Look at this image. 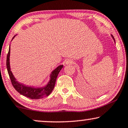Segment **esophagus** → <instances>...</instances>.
Instances as JSON below:
<instances>
[{"instance_id":"1","label":"esophagus","mask_w":128,"mask_h":128,"mask_svg":"<svg viewBox=\"0 0 128 128\" xmlns=\"http://www.w3.org/2000/svg\"><path fill=\"white\" fill-rule=\"evenodd\" d=\"M65 62H66V64H72L73 63V61L71 60V59H66V60L65 61Z\"/></svg>"}]
</instances>
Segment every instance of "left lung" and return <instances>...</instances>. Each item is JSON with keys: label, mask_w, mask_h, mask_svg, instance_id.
<instances>
[{"label": "left lung", "mask_w": 128, "mask_h": 128, "mask_svg": "<svg viewBox=\"0 0 128 128\" xmlns=\"http://www.w3.org/2000/svg\"><path fill=\"white\" fill-rule=\"evenodd\" d=\"M111 36L112 37V38H113V39H114V42H116V41H115V39H114V38L113 37V36L112 35H111Z\"/></svg>", "instance_id": "obj_1"}]
</instances>
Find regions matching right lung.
Masks as SVG:
<instances>
[{
  "mask_svg": "<svg viewBox=\"0 0 128 128\" xmlns=\"http://www.w3.org/2000/svg\"><path fill=\"white\" fill-rule=\"evenodd\" d=\"M16 36H14L12 40ZM10 46L9 47V50L7 56L6 66L8 69V74L9 75L11 82L16 90L20 93L23 96L29 98L31 99H40L45 97L48 96L52 93L54 88L56 81L57 77L58 76L59 72L63 67V65H60L57 66L54 70L50 74V80L46 86L42 88H34L31 86H26L25 84L18 82L16 80L15 77L12 75L11 71L10 66Z\"/></svg>",
  "mask_w": 128,
  "mask_h": 128,
  "instance_id": "1",
  "label": "right lung"
}]
</instances>
